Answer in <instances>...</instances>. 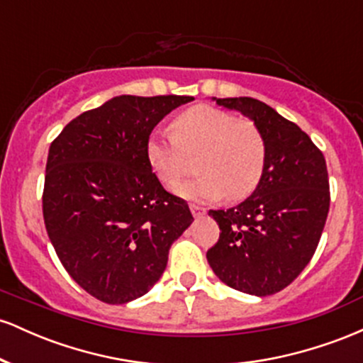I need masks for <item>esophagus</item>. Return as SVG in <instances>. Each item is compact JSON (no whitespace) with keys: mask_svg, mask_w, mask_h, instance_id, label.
<instances>
[{"mask_svg":"<svg viewBox=\"0 0 363 363\" xmlns=\"http://www.w3.org/2000/svg\"><path fill=\"white\" fill-rule=\"evenodd\" d=\"M189 208H191V213H193L194 216H201V215H205V213H206L205 208L199 206V205H196V203H191Z\"/></svg>","mask_w":363,"mask_h":363,"instance_id":"esophagus-1","label":"esophagus"}]
</instances>
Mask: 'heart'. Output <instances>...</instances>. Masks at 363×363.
Masks as SVG:
<instances>
[{
  "mask_svg": "<svg viewBox=\"0 0 363 363\" xmlns=\"http://www.w3.org/2000/svg\"><path fill=\"white\" fill-rule=\"evenodd\" d=\"M198 176L177 187V193L194 199L230 201L251 196L264 174L268 145L251 121H239L213 106H193L179 112L172 131H153L147 140V157L158 181L174 187L193 167Z\"/></svg>",
  "mask_w": 363,
  "mask_h": 363,
  "instance_id": "1",
  "label": "heart"
}]
</instances>
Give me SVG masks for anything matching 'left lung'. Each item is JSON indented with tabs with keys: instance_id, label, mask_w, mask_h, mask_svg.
<instances>
[{
	"instance_id": "8db88e82",
	"label": "left lung",
	"mask_w": 363,
	"mask_h": 363,
	"mask_svg": "<svg viewBox=\"0 0 363 363\" xmlns=\"http://www.w3.org/2000/svg\"><path fill=\"white\" fill-rule=\"evenodd\" d=\"M215 101L254 121L266 138L268 158L259 186L245 201L208 211L220 237L206 259L228 286L266 297L289 286L318 249L329 211L326 160L307 133L264 102Z\"/></svg>"
}]
</instances>
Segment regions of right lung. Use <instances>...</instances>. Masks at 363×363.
<instances>
[{"instance_id":"1","label":"right lung","mask_w":363,"mask_h":363,"mask_svg":"<svg viewBox=\"0 0 363 363\" xmlns=\"http://www.w3.org/2000/svg\"><path fill=\"white\" fill-rule=\"evenodd\" d=\"M186 95H119L69 121L51 143L43 215L61 264L83 290L126 303L152 289L193 222L152 172L147 140Z\"/></svg>"}]
</instances>
